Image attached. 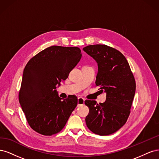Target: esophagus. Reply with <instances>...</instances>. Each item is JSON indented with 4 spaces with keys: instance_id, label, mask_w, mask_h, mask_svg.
I'll use <instances>...</instances> for the list:
<instances>
[{
    "instance_id": "34e87169",
    "label": "esophagus",
    "mask_w": 159,
    "mask_h": 159,
    "mask_svg": "<svg viewBox=\"0 0 159 159\" xmlns=\"http://www.w3.org/2000/svg\"><path fill=\"white\" fill-rule=\"evenodd\" d=\"M84 102H85V99L82 98H78V107L80 106V105H82L84 104Z\"/></svg>"
}]
</instances>
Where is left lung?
I'll use <instances>...</instances> for the list:
<instances>
[{
    "label": "left lung",
    "instance_id": "1",
    "mask_svg": "<svg viewBox=\"0 0 159 159\" xmlns=\"http://www.w3.org/2000/svg\"><path fill=\"white\" fill-rule=\"evenodd\" d=\"M83 50L97 62L95 84L106 93L104 103L85 101L89 109L86 125L95 134L108 135L127 121L135 93V80L125 57L119 51L102 44L89 45Z\"/></svg>",
    "mask_w": 159,
    "mask_h": 159
}]
</instances>
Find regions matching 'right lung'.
<instances>
[{
  "label": "right lung",
  "instance_id": "1",
  "mask_svg": "<svg viewBox=\"0 0 159 159\" xmlns=\"http://www.w3.org/2000/svg\"><path fill=\"white\" fill-rule=\"evenodd\" d=\"M81 57L78 47L52 46L28 62L23 71L19 102L31 128L44 135L60 132L78 104L75 96L62 99L60 85Z\"/></svg>",
  "mask_w": 159,
  "mask_h": 159
}]
</instances>
